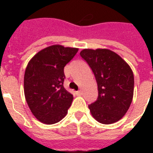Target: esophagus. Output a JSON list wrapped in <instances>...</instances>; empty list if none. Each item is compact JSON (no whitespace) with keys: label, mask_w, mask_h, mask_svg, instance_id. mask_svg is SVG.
<instances>
[{"label":"esophagus","mask_w":153,"mask_h":153,"mask_svg":"<svg viewBox=\"0 0 153 153\" xmlns=\"http://www.w3.org/2000/svg\"><path fill=\"white\" fill-rule=\"evenodd\" d=\"M82 94H83V92H82L81 90H79V91H77V92H76L77 96H81Z\"/></svg>","instance_id":"1"}]
</instances>
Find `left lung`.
<instances>
[{
  "label": "left lung",
  "instance_id": "left-lung-1",
  "mask_svg": "<svg viewBox=\"0 0 153 153\" xmlns=\"http://www.w3.org/2000/svg\"><path fill=\"white\" fill-rule=\"evenodd\" d=\"M80 56L96 78L98 97L88 106L97 121L115 123L126 114L133 100L134 79L131 68L118 54L109 49H83Z\"/></svg>",
  "mask_w": 153,
  "mask_h": 153
}]
</instances>
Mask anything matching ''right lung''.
Instances as JSON below:
<instances>
[{
	"mask_svg": "<svg viewBox=\"0 0 153 153\" xmlns=\"http://www.w3.org/2000/svg\"><path fill=\"white\" fill-rule=\"evenodd\" d=\"M79 49L52 45L29 60L24 79V90L29 109L39 121L57 123L66 115L73 95L65 90L64 68Z\"/></svg>",
	"mask_w": 153,
	"mask_h": 153,
	"instance_id": "add662e5",
	"label": "right lung"
}]
</instances>
